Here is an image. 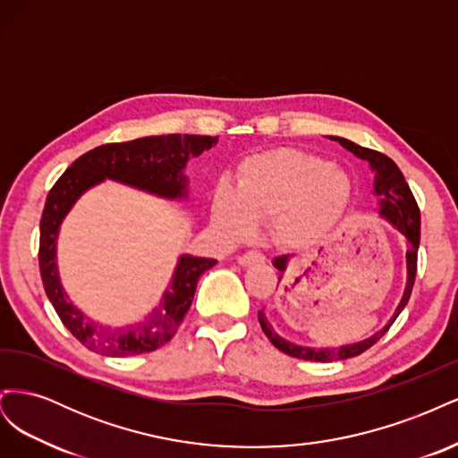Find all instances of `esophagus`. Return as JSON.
<instances>
[{
  "mask_svg": "<svg viewBox=\"0 0 458 458\" xmlns=\"http://www.w3.org/2000/svg\"><path fill=\"white\" fill-rule=\"evenodd\" d=\"M263 261H266V256L259 252H246V254L239 256L241 266H254V263H263Z\"/></svg>",
  "mask_w": 458,
  "mask_h": 458,
  "instance_id": "34e87169",
  "label": "esophagus"
}]
</instances>
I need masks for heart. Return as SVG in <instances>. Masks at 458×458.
<instances>
[{"instance_id":"obj_1","label":"heart","mask_w":458,"mask_h":458,"mask_svg":"<svg viewBox=\"0 0 458 458\" xmlns=\"http://www.w3.org/2000/svg\"><path fill=\"white\" fill-rule=\"evenodd\" d=\"M350 175L321 157L298 148H275L244 158L234 185L214 192V221L229 237H244L254 221L269 219L271 237L303 248L335 227L350 202Z\"/></svg>"}]
</instances>
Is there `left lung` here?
Segmentation results:
<instances>
[{
	"instance_id": "obj_1",
	"label": "left lung",
	"mask_w": 458,
	"mask_h": 458,
	"mask_svg": "<svg viewBox=\"0 0 458 458\" xmlns=\"http://www.w3.org/2000/svg\"><path fill=\"white\" fill-rule=\"evenodd\" d=\"M330 140L338 141L344 148L353 152L357 158L367 160L370 170L374 172L372 192L377 195L378 214L386 221H390V224L401 234H403L409 242L407 254H405L407 283H405V293H403V296H401L399 306L395 308V313L392 315L390 321H387L378 332H374L370 338H365V340L355 342V344H348V345H340V348H308V345H298V344L288 342L273 330L271 323L267 321V315L263 313V310L258 311V321L261 325V330L266 332V336L269 338V342L275 345L276 350H281L283 353H286L290 357H298V359H303V361H317V363H330V361H340V359H352L355 355H361L363 352H367L370 348V345L377 344L387 330H390L397 315L403 311V308L407 306V301L411 298L414 276H417V256H419V244H420L419 206H417V200H414V197H412V192L405 182L403 174H401V170L397 168V164L392 158L382 155V152L361 147V145H355L353 141L344 140V137L330 135ZM288 258H290L288 254L276 256L273 259V266L281 273H284ZM281 276H279V281H281Z\"/></svg>"
}]
</instances>
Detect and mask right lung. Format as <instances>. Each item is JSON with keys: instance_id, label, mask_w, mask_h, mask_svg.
Here are the masks:
<instances>
[{"instance_id": "1", "label": "right lung", "mask_w": 458, "mask_h": 458, "mask_svg": "<svg viewBox=\"0 0 458 458\" xmlns=\"http://www.w3.org/2000/svg\"><path fill=\"white\" fill-rule=\"evenodd\" d=\"M217 143L210 135H152L126 143H106L72 162L49 191L39 221V273L46 294L63 325L88 350L106 357L141 355L170 342L189 311L200 275L217 259L183 254L177 259L172 283L150 317L126 328H106L91 321L68 300L57 271V237L63 219L76 200L105 179L141 189L162 199H187L189 158Z\"/></svg>"}]
</instances>
